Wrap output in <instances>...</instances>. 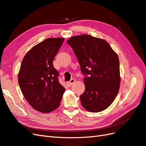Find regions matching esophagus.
Wrapping results in <instances>:
<instances>
[{
  "mask_svg": "<svg viewBox=\"0 0 146 146\" xmlns=\"http://www.w3.org/2000/svg\"><path fill=\"white\" fill-rule=\"evenodd\" d=\"M76 82V80H75L74 78H72V79H70V80L69 81V82H68V85H69V86H71L72 85H73V84Z\"/></svg>",
  "mask_w": 146,
  "mask_h": 146,
  "instance_id": "esophagus-1",
  "label": "esophagus"
}]
</instances>
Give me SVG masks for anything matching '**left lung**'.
<instances>
[{
	"label": "left lung",
	"mask_w": 146,
	"mask_h": 146,
	"mask_svg": "<svg viewBox=\"0 0 146 146\" xmlns=\"http://www.w3.org/2000/svg\"><path fill=\"white\" fill-rule=\"evenodd\" d=\"M72 48L83 74L85 92L80 96L83 107L98 113L111 105L120 88L119 60L104 39L89 35H77L67 41Z\"/></svg>",
	"instance_id": "left-lung-1"
}]
</instances>
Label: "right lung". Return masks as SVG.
<instances>
[{"label":"right lung","instance_id":"1","mask_svg":"<svg viewBox=\"0 0 146 146\" xmlns=\"http://www.w3.org/2000/svg\"><path fill=\"white\" fill-rule=\"evenodd\" d=\"M64 40L62 38L46 39L29 50L21 63L18 83L22 93L33 108L41 113L58 108L65 91L53 66Z\"/></svg>","mask_w":146,"mask_h":146}]
</instances>
